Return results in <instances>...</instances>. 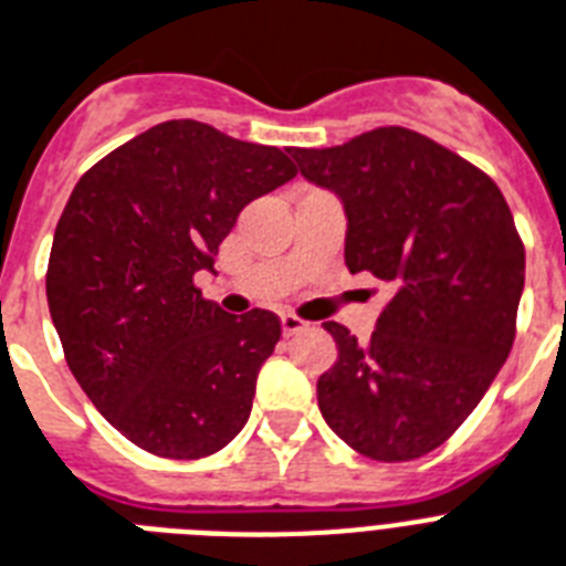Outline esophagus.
<instances>
[{"label":"esophagus","mask_w":566,"mask_h":566,"mask_svg":"<svg viewBox=\"0 0 566 566\" xmlns=\"http://www.w3.org/2000/svg\"><path fill=\"white\" fill-rule=\"evenodd\" d=\"M305 326H308V323L296 317V314H282V332L287 337L296 335V332H302V328H305Z\"/></svg>","instance_id":"34e87169"}]
</instances>
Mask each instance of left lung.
Returning a JSON list of instances; mask_svg holds the SVG:
<instances>
[{
  "mask_svg": "<svg viewBox=\"0 0 566 566\" xmlns=\"http://www.w3.org/2000/svg\"><path fill=\"white\" fill-rule=\"evenodd\" d=\"M346 211V266L394 287L370 344L340 323L317 381L337 438L373 461H413L482 402L517 335L526 249L488 172L402 126L344 146L293 149Z\"/></svg>",
  "mask_w": 566,
  "mask_h": 566,
  "instance_id": "left-lung-1",
  "label": "left lung"
}]
</instances>
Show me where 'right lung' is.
Returning a JSON list of instances; mask_svg holds the SVG:
<instances>
[{"instance_id": "1", "label": "right lung", "mask_w": 566, "mask_h": 566, "mask_svg": "<svg viewBox=\"0 0 566 566\" xmlns=\"http://www.w3.org/2000/svg\"><path fill=\"white\" fill-rule=\"evenodd\" d=\"M293 176L275 146L167 119L75 185L49 252V314L87 399L146 452L213 455L247 426L282 323L231 317L193 275L213 270L238 213Z\"/></svg>"}]
</instances>
